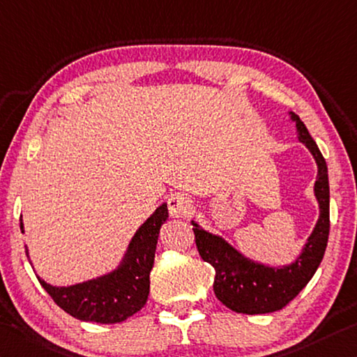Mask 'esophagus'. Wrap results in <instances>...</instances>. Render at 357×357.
Instances as JSON below:
<instances>
[{"mask_svg": "<svg viewBox=\"0 0 357 357\" xmlns=\"http://www.w3.org/2000/svg\"><path fill=\"white\" fill-rule=\"evenodd\" d=\"M168 209L173 218L188 216L192 211V200L185 194H173L168 199Z\"/></svg>", "mask_w": 357, "mask_h": 357, "instance_id": "obj_1", "label": "esophagus"}]
</instances>
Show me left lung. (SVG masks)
<instances>
[{
	"label": "left lung",
	"instance_id": "1",
	"mask_svg": "<svg viewBox=\"0 0 357 357\" xmlns=\"http://www.w3.org/2000/svg\"><path fill=\"white\" fill-rule=\"evenodd\" d=\"M291 119L296 122L298 139L307 146L318 163L314 195L319 203V219L296 262L287 267H265L246 259L227 241L200 229L199 224L192 220L197 250L202 259L216 270L214 294L225 307L236 313L264 314L284 308L313 278L326 252L331 229L327 165L301 117L291 112Z\"/></svg>",
	"mask_w": 357,
	"mask_h": 357
}]
</instances>
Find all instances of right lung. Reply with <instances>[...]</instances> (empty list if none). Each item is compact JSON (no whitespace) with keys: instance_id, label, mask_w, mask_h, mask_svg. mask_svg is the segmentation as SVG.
I'll return each mask as SVG.
<instances>
[{"instance_id":"right-lung-1","label":"right lung","mask_w":357,"mask_h":357,"mask_svg":"<svg viewBox=\"0 0 357 357\" xmlns=\"http://www.w3.org/2000/svg\"><path fill=\"white\" fill-rule=\"evenodd\" d=\"M167 219L168 208L163 203L137 230L121 267L111 273L68 287L50 286L39 276L38 280L52 301L73 318L100 324L126 321L138 313L148 301L158 231ZM20 229L24 234L22 219Z\"/></svg>"}]
</instances>
